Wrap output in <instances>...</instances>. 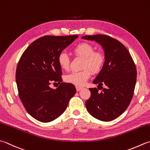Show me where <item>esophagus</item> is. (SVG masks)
I'll use <instances>...</instances> for the list:
<instances>
[{
    "label": "esophagus",
    "instance_id": "1",
    "mask_svg": "<svg viewBox=\"0 0 150 150\" xmlns=\"http://www.w3.org/2000/svg\"><path fill=\"white\" fill-rule=\"evenodd\" d=\"M83 89V87H80V86H76V90H77V92L80 91L81 90Z\"/></svg>",
    "mask_w": 150,
    "mask_h": 150
}]
</instances>
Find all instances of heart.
Instances as JSON below:
<instances>
[{
    "label": "heart",
    "mask_w": 150,
    "mask_h": 150,
    "mask_svg": "<svg viewBox=\"0 0 150 150\" xmlns=\"http://www.w3.org/2000/svg\"><path fill=\"white\" fill-rule=\"evenodd\" d=\"M75 55L83 58L82 68L79 71H73L65 77V81L77 86H82L90 78L92 72L94 74L101 71L105 62V56L100 51H94L92 45L87 42L79 43L73 49ZM58 63L62 69L67 70L70 60L67 53L62 52L57 58Z\"/></svg>",
    "instance_id": "1"
}]
</instances>
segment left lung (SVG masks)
Instances as JSON below:
<instances>
[{
    "label": "left lung",
    "mask_w": 150,
    "mask_h": 150,
    "mask_svg": "<svg viewBox=\"0 0 150 150\" xmlns=\"http://www.w3.org/2000/svg\"><path fill=\"white\" fill-rule=\"evenodd\" d=\"M82 38L99 43L105 54L104 66L93 81L103 90L99 92L97 88H89L91 96L85 103L86 109L97 119L111 121L124 112L133 98L137 75L135 64L127 48L115 38L103 34Z\"/></svg>",
    "instance_id": "obj_1"
}]
</instances>
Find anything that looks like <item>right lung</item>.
I'll return each mask as SVG.
<instances>
[{
  "label": "right lung",
  "mask_w": 150,
  "mask_h": 150,
  "mask_svg": "<svg viewBox=\"0 0 150 150\" xmlns=\"http://www.w3.org/2000/svg\"><path fill=\"white\" fill-rule=\"evenodd\" d=\"M78 37L44 36L32 42L20 58L16 73L19 98L27 112L38 121L57 118L76 93L74 85L62 83L57 58ZM52 81L60 84L57 89L49 86Z\"/></svg>",
  "instance_id": "right-lung-1"
}]
</instances>
